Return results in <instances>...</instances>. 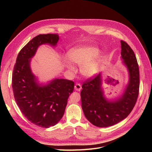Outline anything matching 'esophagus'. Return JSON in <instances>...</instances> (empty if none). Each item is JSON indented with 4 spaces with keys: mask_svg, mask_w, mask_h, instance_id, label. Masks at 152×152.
Instances as JSON below:
<instances>
[{
    "mask_svg": "<svg viewBox=\"0 0 152 152\" xmlns=\"http://www.w3.org/2000/svg\"><path fill=\"white\" fill-rule=\"evenodd\" d=\"M81 89H82V87L80 84H76L75 86V89L77 91H80L81 90Z\"/></svg>",
    "mask_w": 152,
    "mask_h": 152,
    "instance_id": "1",
    "label": "esophagus"
}]
</instances>
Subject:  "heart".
<instances>
[{"label": "heart", "mask_w": 152, "mask_h": 152, "mask_svg": "<svg viewBox=\"0 0 152 152\" xmlns=\"http://www.w3.org/2000/svg\"><path fill=\"white\" fill-rule=\"evenodd\" d=\"M99 53V50L95 47H86L72 50L69 54L70 60L78 65H83L81 68L82 73L88 77L96 74L99 70V61L95 60L89 63ZM66 65L70 70L75 69L72 64L66 61Z\"/></svg>", "instance_id": "1"}]
</instances>
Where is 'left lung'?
I'll return each instance as SVG.
<instances>
[{"label":"left lung","instance_id":"obj_1","mask_svg":"<svg viewBox=\"0 0 152 152\" xmlns=\"http://www.w3.org/2000/svg\"><path fill=\"white\" fill-rule=\"evenodd\" d=\"M121 44V57L130 76L129 83L123 96L114 101L107 100L101 87L100 74L87 79L82 86L83 112L88 121L95 126L106 127L121 121L130 114L138 98L140 76L137 58L127 42L122 40Z\"/></svg>","mask_w":152,"mask_h":152}]
</instances>
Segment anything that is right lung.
<instances>
[{"label": "right lung", "mask_w": 152, "mask_h": 152, "mask_svg": "<svg viewBox=\"0 0 152 152\" xmlns=\"http://www.w3.org/2000/svg\"><path fill=\"white\" fill-rule=\"evenodd\" d=\"M57 34H39L20 51L12 74V89L16 103L22 114L32 123L42 127L55 125L63 117L75 83L65 79H55L40 86L31 73L29 63L37 47L43 44L55 45Z\"/></svg>", "instance_id": "1"}]
</instances>
